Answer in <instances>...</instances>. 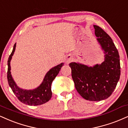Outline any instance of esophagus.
Segmentation results:
<instances>
[{"label":"esophagus","instance_id":"esophagus-1","mask_svg":"<svg viewBox=\"0 0 128 128\" xmlns=\"http://www.w3.org/2000/svg\"><path fill=\"white\" fill-rule=\"evenodd\" d=\"M72 58L68 56V57L66 58V62L67 63V64H68L69 62H70V61H72Z\"/></svg>","mask_w":128,"mask_h":128}]
</instances>
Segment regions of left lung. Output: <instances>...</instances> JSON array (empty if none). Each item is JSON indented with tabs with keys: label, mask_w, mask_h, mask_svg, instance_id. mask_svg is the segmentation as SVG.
Listing matches in <instances>:
<instances>
[{
	"label": "left lung",
	"mask_w": 128,
	"mask_h": 128,
	"mask_svg": "<svg viewBox=\"0 0 128 128\" xmlns=\"http://www.w3.org/2000/svg\"><path fill=\"white\" fill-rule=\"evenodd\" d=\"M96 40L104 51V60L92 67L71 62L72 76L78 93L85 100L99 101L108 98L120 76V57L112 38L99 26L94 25Z\"/></svg>",
	"instance_id": "left-lung-1"
}]
</instances>
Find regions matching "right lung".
Returning a JSON list of instances; mask_svg holds the SVG:
<instances>
[{"label": "right lung", "instance_id": "1", "mask_svg": "<svg viewBox=\"0 0 128 128\" xmlns=\"http://www.w3.org/2000/svg\"><path fill=\"white\" fill-rule=\"evenodd\" d=\"M16 43L14 46L12 53L8 61L7 78L10 86L15 96L21 102L28 106H39L49 101L52 97L51 84L55 77L59 73L64 63H61L50 68L46 74L42 84L36 88L33 89H24L20 88L12 78L10 72V61L15 50Z\"/></svg>", "mask_w": 128, "mask_h": 128}]
</instances>
